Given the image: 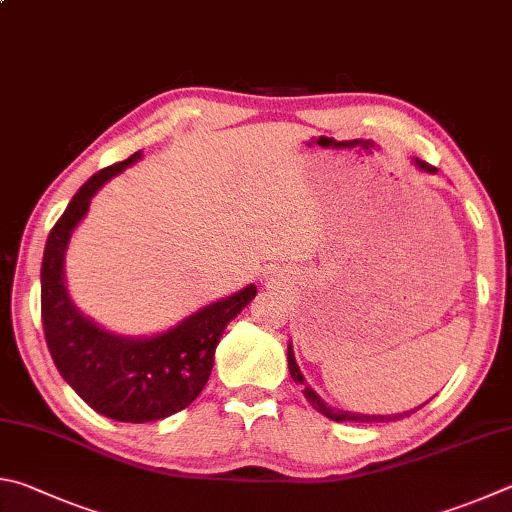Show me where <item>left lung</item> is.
Returning a JSON list of instances; mask_svg holds the SVG:
<instances>
[{
	"label": "left lung",
	"instance_id": "1",
	"mask_svg": "<svg viewBox=\"0 0 512 512\" xmlns=\"http://www.w3.org/2000/svg\"><path fill=\"white\" fill-rule=\"evenodd\" d=\"M412 163H414L421 172H427V174H434V172H436V167L427 165V163L421 161V159H412ZM286 360H288V371H291V378L295 380L297 385L302 387V394H304L306 401H309L320 414H324V416L331 418V421H336V423H345V421H356V423H387V421H398V418L410 416V414H414V412L418 410V407L425 405V403H423V405L414 407V410H407V412H401V414H356V412L338 410V407H331L329 403H324V398H322L318 392H315V389H313L309 383H306L304 374H302L300 367H297V362H295L293 342H288Z\"/></svg>",
	"mask_w": 512,
	"mask_h": 512
}]
</instances>
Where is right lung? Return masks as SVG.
Segmentation results:
<instances>
[{
    "mask_svg": "<svg viewBox=\"0 0 512 512\" xmlns=\"http://www.w3.org/2000/svg\"><path fill=\"white\" fill-rule=\"evenodd\" d=\"M143 159L105 167L82 185L46 239L42 259V324L62 378L98 414L123 423H147L188 407L206 387L215 349L230 320L257 295V286L221 297L154 336H123L100 327L71 300L64 257L91 199L109 179Z\"/></svg>",
    "mask_w": 512,
    "mask_h": 512,
    "instance_id": "right-lung-1",
    "label": "right lung"
}]
</instances>
